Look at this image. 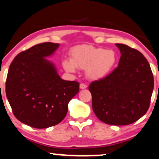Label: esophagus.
I'll use <instances>...</instances> for the list:
<instances>
[{
    "label": "esophagus",
    "mask_w": 159,
    "mask_h": 159,
    "mask_svg": "<svg viewBox=\"0 0 159 159\" xmlns=\"http://www.w3.org/2000/svg\"><path fill=\"white\" fill-rule=\"evenodd\" d=\"M87 87V86L85 84H80V88H81V89H86Z\"/></svg>",
    "instance_id": "obj_1"
}]
</instances>
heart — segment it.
Wrapping results in <instances>:
<instances>
[{
  "instance_id": "b5f03b06",
  "label": "heart",
  "mask_w": 159,
  "mask_h": 159,
  "mask_svg": "<svg viewBox=\"0 0 159 159\" xmlns=\"http://www.w3.org/2000/svg\"><path fill=\"white\" fill-rule=\"evenodd\" d=\"M70 60L63 61L65 70L75 71V67L85 70L89 78L97 80L103 78L116 64V55L113 50L96 48L89 45L74 47L70 52Z\"/></svg>"
}]
</instances>
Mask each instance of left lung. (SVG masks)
Returning <instances> with one entry per match:
<instances>
[{"instance_id":"8db88e82","label":"left lung","mask_w":159,"mask_h":159,"mask_svg":"<svg viewBox=\"0 0 159 159\" xmlns=\"http://www.w3.org/2000/svg\"><path fill=\"white\" fill-rule=\"evenodd\" d=\"M118 66L89 86L92 106L99 120L110 125L134 123L148 110L154 87L153 75L141 52L123 43Z\"/></svg>"}]
</instances>
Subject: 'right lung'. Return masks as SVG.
Wrapping results in <instances>:
<instances>
[{
	"instance_id": "obj_1",
	"label": "right lung",
	"mask_w": 159,
	"mask_h": 159,
	"mask_svg": "<svg viewBox=\"0 0 159 159\" xmlns=\"http://www.w3.org/2000/svg\"><path fill=\"white\" fill-rule=\"evenodd\" d=\"M58 47L51 42L35 45L17 55L9 66L7 99L15 118L32 127L43 129L60 123L79 91L78 82L61 79L54 64L45 58Z\"/></svg>"
}]
</instances>
